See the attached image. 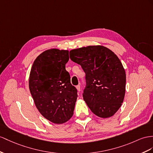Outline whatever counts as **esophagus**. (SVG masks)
I'll list each match as a JSON object with an SVG mask.
<instances>
[{
	"instance_id": "34e87169",
	"label": "esophagus",
	"mask_w": 153,
	"mask_h": 153,
	"mask_svg": "<svg viewBox=\"0 0 153 153\" xmlns=\"http://www.w3.org/2000/svg\"><path fill=\"white\" fill-rule=\"evenodd\" d=\"M76 89L77 90L78 92H80V91H81V87H80V85H77V87H76Z\"/></svg>"
}]
</instances>
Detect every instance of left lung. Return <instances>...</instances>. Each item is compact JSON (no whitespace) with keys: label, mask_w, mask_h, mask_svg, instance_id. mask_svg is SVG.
<instances>
[{"label":"left lung","mask_w":153,"mask_h":153,"mask_svg":"<svg viewBox=\"0 0 153 153\" xmlns=\"http://www.w3.org/2000/svg\"><path fill=\"white\" fill-rule=\"evenodd\" d=\"M70 58L86 74L83 97L91 111L102 118L112 116L125 94L126 74L118 57L107 47L92 45L70 50Z\"/></svg>","instance_id":"left-lung-1"}]
</instances>
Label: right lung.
Listing matches in <instances>:
<instances>
[{
  "mask_svg": "<svg viewBox=\"0 0 153 153\" xmlns=\"http://www.w3.org/2000/svg\"><path fill=\"white\" fill-rule=\"evenodd\" d=\"M68 50H45L35 59L29 77V88L41 115L56 124L68 121L74 114L76 88L70 83L65 65Z\"/></svg>",
  "mask_w": 153,
  "mask_h": 153,
  "instance_id": "right-lung-1",
  "label": "right lung"
}]
</instances>
